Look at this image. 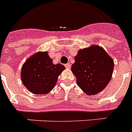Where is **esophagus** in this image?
Wrapping results in <instances>:
<instances>
[{"mask_svg": "<svg viewBox=\"0 0 132 132\" xmlns=\"http://www.w3.org/2000/svg\"><path fill=\"white\" fill-rule=\"evenodd\" d=\"M65 66H66V68H68V69H70V68H71V65L70 63H68V64H65Z\"/></svg>", "mask_w": 132, "mask_h": 132, "instance_id": "1", "label": "esophagus"}]
</instances>
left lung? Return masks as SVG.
Segmentation results:
<instances>
[{"instance_id":"8db88e82","label":"left lung","mask_w":132,"mask_h":132,"mask_svg":"<svg viewBox=\"0 0 132 132\" xmlns=\"http://www.w3.org/2000/svg\"><path fill=\"white\" fill-rule=\"evenodd\" d=\"M113 69L114 60L97 45L79 49L71 68L78 86L88 96L103 90L111 81Z\"/></svg>"}]
</instances>
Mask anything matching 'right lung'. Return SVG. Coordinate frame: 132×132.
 Listing matches in <instances>:
<instances>
[{
  "label": "right lung",
  "mask_w": 132,
  "mask_h": 132,
  "mask_svg": "<svg viewBox=\"0 0 132 132\" xmlns=\"http://www.w3.org/2000/svg\"><path fill=\"white\" fill-rule=\"evenodd\" d=\"M65 69L62 64H53L47 51H38L23 64L21 79L31 93L47 94L54 88L59 75Z\"/></svg>",
  "instance_id": "right-lung-1"
}]
</instances>
